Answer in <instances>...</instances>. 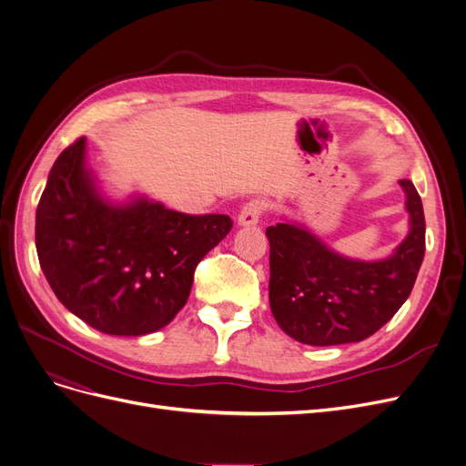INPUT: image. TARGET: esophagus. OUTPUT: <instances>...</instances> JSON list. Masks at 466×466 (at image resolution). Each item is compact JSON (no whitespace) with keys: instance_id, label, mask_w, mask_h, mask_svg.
Instances as JSON below:
<instances>
[{"instance_id":"obj_1","label":"esophagus","mask_w":466,"mask_h":466,"mask_svg":"<svg viewBox=\"0 0 466 466\" xmlns=\"http://www.w3.org/2000/svg\"><path fill=\"white\" fill-rule=\"evenodd\" d=\"M262 211H265V201L262 199H251L249 204H246L241 208L239 215H238V225L239 227H255Z\"/></svg>"}]
</instances>
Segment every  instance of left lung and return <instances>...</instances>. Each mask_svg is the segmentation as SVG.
<instances>
[{"label":"left lung","instance_id":"1","mask_svg":"<svg viewBox=\"0 0 466 466\" xmlns=\"http://www.w3.org/2000/svg\"><path fill=\"white\" fill-rule=\"evenodd\" d=\"M398 183L410 232L387 258H349L295 220L267 228L270 309L289 337L312 347L360 342L406 302L424 257V213L411 180Z\"/></svg>","mask_w":466,"mask_h":466}]
</instances>
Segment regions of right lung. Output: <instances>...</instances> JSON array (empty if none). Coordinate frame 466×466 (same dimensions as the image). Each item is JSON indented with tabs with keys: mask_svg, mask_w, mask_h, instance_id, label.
Instances as JSON below:
<instances>
[{
	"mask_svg": "<svg viewBox=\"0 0 466 466\" xmlns=\"http://www.w3.org/2000/svg\"><path fill=\"white\" fill-rule=\"evenodd\" d=\"M77 138L56 157L35 211V249L56 299L91 328L154 333L187 305L194 270L232 228L228 215H187L145 196L112 201Z\"/></svg>",
	"mask_w": 466,
	"mask_h": 466,
	"instance_id": "obj_1",
	"label": "right lung"
}]
</instances>
